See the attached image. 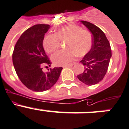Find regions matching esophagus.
<instances>
[{"mask_svg":"<svg viewBox=\"0 0 129 129\" xmlns=\"http://www.w3.org/2000/svg\"><path fill=\"white\" fill-rule=\"evenodd\" d=\"M73 66V63H70V64H67L66 65V66H63V67H71Z\"/></svg>","mask_w":129,"mask_h":129,"instance_id":"esophagus-1","label":"esophagus"}]
</instances>
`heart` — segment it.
Masks as SVG:
<instances>
[{"instance_id": "heart-1", "label": "heart", "mask_w": 129, "mask_h": 129, "mask_svg": "<svg viewBox=\"0 0 129 129\" xmlns=\"http://www.w3.org/2000/svg\"><path fill=\"white\" fill-rule=\"evenodd\" d=\"M66 40L67 49L57 51L51 56V60L56 66L67 65L74 60L76 55L83 57L90 52L93 45L91 32L75 24L66 25L59 28L55 34L45 36L43 45L45 51L50 53L60 48L61 41Z\"/></svg>"}]
</instances>
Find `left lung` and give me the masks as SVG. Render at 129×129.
<instances>
[{"label":"left lung","instance_id":"left-lung-1","mask_svg":"<svg viewBox=\"0 0 129 129\" xmlns=\"http://www.w3.org/2000/svg\"><path fill=\"white\" fill-rule=\"evenodd\" d=\"M92 34L93 45L90 52L80 61L85 66L78 79L87 85H93L102 81L108 71L111 57V50L105 34L98 26L86 21H81Z\"/></svg>","mask_w":129,"mask_h":129}]
</instances>
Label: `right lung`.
<instances>
[{
    "instance_id": "1",
    "label": "right lung",
    "mask_w": 129,
    "mask_h": 129,
    "mask_svg": "<svg viewBox=\"0 0 129 129\" xmlns=\"http://www.w3.org/2000/svg\"><path fill=\"white\" fill-rule=\"evenodd\" d=\"M50 25H34L21 34L15 44L13 63L19 79L26 87L35 92H43L51 88L57 81L62 67L48 68L51 61L43 46L44 35Z\"/></svg>"
}]
</instances>
